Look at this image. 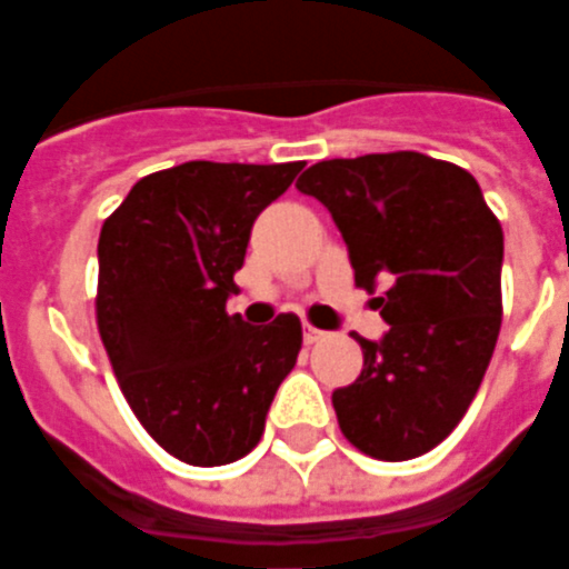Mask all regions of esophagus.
Here are the masks:
<instances>
[{
    "label": "esophagus",
    "instance_id": "obj_1",
    "mask_svg": "<svg viewBox=\"0 0 569 569\" xmlns=\"http://www.w3.org/2000/svg\"><path fill=\"white\" fill-rule=\"evenodd\" d=\"M322 338H326V332L313 329V326H305V345H317V341H322Z\"/></svg>",
    "mask_w": 569,
    "mask_h": 569
}]
</instances>
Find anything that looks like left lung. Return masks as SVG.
Masks as SVG:
<instances>
[{"label":"left lung","instance_id":"left-lung-1","mask_svg":"<svg viewBox=\"0 0 569 569\" xmlns=\"http://www.w3.org/2000/svg\"><path fill=\"white\" fill-rule=\"evenodd\" d=\"M332 212L353 280L390 332L357 338L362 371L332 393L345 439L375 460L432 451L472 406L502 322V228L481 188L420 151L332 158L296 182Z\"/></svg>","mask_w":569,"mask_h":569}]
</instances>
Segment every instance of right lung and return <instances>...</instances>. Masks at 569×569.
<instances>
[{"label":"right lung","mask_w":569,"mask_h":569,"mask_svg":"<svg viewBox=\"0 0 569 569\" xmlns=\"http://www.w3.org/2000/svg\"><path fill=\"white\" fill-rule=\"evenodd\" d=\"M305 161H188L142 176L100 231L97 329L146 432L188 466H224L259 445L301 320L228 313L252 222Z\"/></svg>","instance_id":"1"}]
</instances>
